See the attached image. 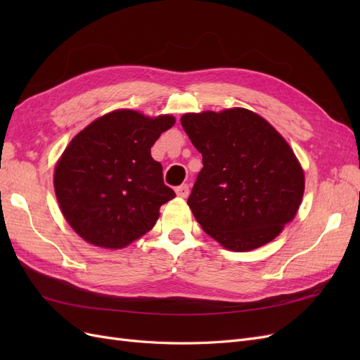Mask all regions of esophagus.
<instances>
[{
  "mask_svg": "<svg viewBox=\"0 0 360 360\" xmlns=\"http://www.w3.org/2000/svg\"><path fill=\"white\" fill-rule=\"evenodd\" d=\"M176 193H177V197H180V198H186L189 195V186H188V184H181V186H179L176 189Z\"/></svg>",
  "mask_w": 360,
  "mask_h": 360,
  "instance_id": "34e87169",
  "label": "esophagus"
}]
</instances>
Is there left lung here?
<instances>
[{
  "instance_id": "8db88e82",
  "label": "left lung",
  "mask_w": 360,
  "mask_h": 360,
  "mask_svg": "<svg viewBox=\"0 0 360 360\" xmlns=\"http://www.w3.org/2000/svg\"><path fill=\"white\" fill-rule=\"evenodd\" d=\"M180 122L202 155L188 200L202 230L236 252L274 240L294 219L304 191L287 141L245 108L184 114Z\"/></svg>"
}]
</instances>
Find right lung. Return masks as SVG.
<instances>
[{"instance_id":"add662e5","label":"right lung","mask_w":360,"mask_h":360,"mask_svg":"<svg viewBox=\"0 0 360 360\" xmlns=\"http://www.w3.org/2000/svg\"><path fill=\"white\" fill-rule=\"evenodd\" d=\"M176 123L117 110L94 120L64 150L53 171L63 216L85 242L120 249L155 226L162 204L176 197L150 148Z\"/></svg>"}]
</instances>
